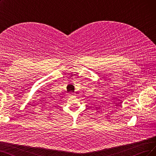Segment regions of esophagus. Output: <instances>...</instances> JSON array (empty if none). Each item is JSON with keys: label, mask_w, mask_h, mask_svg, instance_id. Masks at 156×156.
<instances>
[{"label": "esophagus", "mask_w": 156, "mask_h": 156, "mask_svg": "<svg viewBox=\"0 0 156 156\" xmlns=\"http://www.w3.org/2000/svg\"><path fill=\"white\" fill-rule=\"evenodd\" d=\"M70 95H72V94H70Z\"/></svg>", "instance_id": "obj_1"}]
</instances>
